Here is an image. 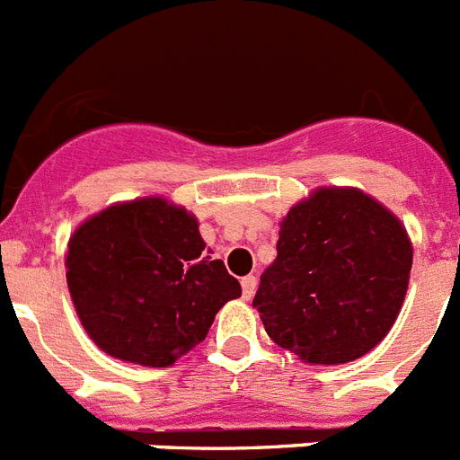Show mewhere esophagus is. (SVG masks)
I'll return each instance as SVG.
<instances>
[{
  "label": "esophagus",
  "mask_w": 460,
  "mask_h": 460,
  "mask_svg": "<svg viewBox=\"0 0 460 460\" xmlns=\"http://www.w3.org/2000/svg\"><path fill=\"white\" fill-rule=\"evenodd\" d=\"M256 286H258V279L253 277V274L242 279V297H244V300H251L253 293H256Z\"/></svg>",
  "instance_id": "esophagus-1"
}]
</instances>
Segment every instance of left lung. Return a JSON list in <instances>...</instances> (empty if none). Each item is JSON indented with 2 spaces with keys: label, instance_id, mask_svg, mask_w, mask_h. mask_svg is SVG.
Returning a JSON list of instances; mask_svg holds the SVG:
<instances>
[{
  "label": "left lung",
  "instance_id": "1",
  "mask_svg": "<svg viewBox=\"0 0 460 460\" xmlns=\"http://www.w3.org/2000/svg\"><path fill=\"white\" fill-rule=\"evenodd\" d=\"M411 253L405 226L375 198L316 188L281 221L253 307L272 342L305 363H351L394 328Z\"/></svg>",
  "mask_w": 460,
  "mask_h": 460
}]
</instances>
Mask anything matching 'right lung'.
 <instances>
[{"instance_id": "add662e5", "label": "right lung", "mask_w": 460, "mask_h": 460, "mask_svg": "<svg viewBox=\"0 0 460 460\" xmlns=\"http://www.w3.org/2000/svg\"><path fill=\"white\" fill-rule=\"evenodd\" d=\"M198 218L164 198L118 202L74 230L66 286L90 340L104 353L167 367L209 332L242 286L211 261Z\"/></svg>"}]
</instances>
